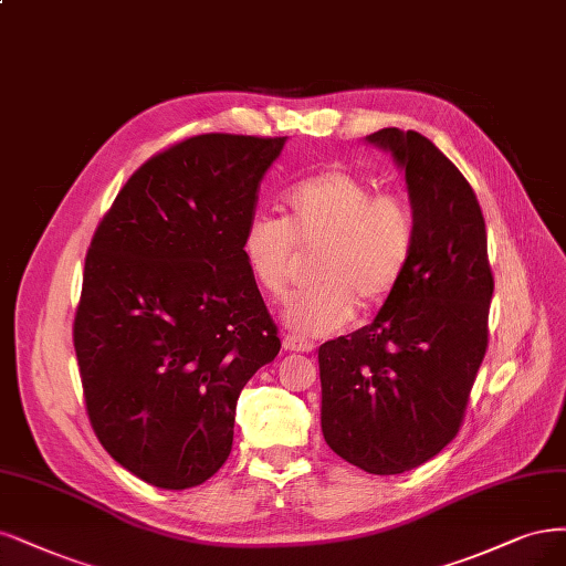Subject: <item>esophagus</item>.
I'll return each instance as SVG.
<instances>
[{"mask_svg":"<svg viewBox=\"0 0 566 566\" xmlns=\"http://www.w3.org/2000/svg\"><path fill=\"white\" fill-rule=\"evenodd\" d=\"M283 348L285 350H295V354H311V350H314V344L304 342L300 337L287 335V337H283Z\"/></svg>","mask_w":566,"mask_h":566,"instance_id":"esophagus-1","label":"esophagus"}]
</instances>
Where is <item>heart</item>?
<instances>
[{
    "label": "heart",
    "mask_w": 566,
    "mask_h": 566,
    "mask_svg": "<svg viewBox=\"0 0 566 566\" xmlns=\"http://www.w3.org/2000/svg\"><path fill=\"white\" fill-rule=\"evenodd\" d=\"M297 248H321L308 287L290 300L285 323L302 337H323L356 314L384 304L398 287L415 250L412 206L348 170H323L285 193V218L252 216L241 255L269 295L283 297Z\"/></svg>",
    "instance_id": "b5f03b06"
}]
</instances>
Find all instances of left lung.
<instances>
[{"label": "left lung", "instance_id": "8db88e82", "mask_svg": "<svg viewBox=\"0 0 566 566\" xmlns=\"http://www.w3.org/2000/svg\"><path fill=\"white\" fill-rule=\"evenodd\" d=\"M405 172L415 250L375 321L318 348L329 450L373 475L433 459L459 433L486 350L494 279L475 191L417 130L365 138Z\"/></svg>", "mask_w": 566, "mask_h": 566}]
</instances>
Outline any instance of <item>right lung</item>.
I'll return each mask as SVG.
<instances>
[{"label": "right lung", "instance_id": "add662e5", "mask_svg": "<svg viewBox=\"0 0 566 566\" xmlns=\"http://www.w3.org/2000/svg\"><path fill=\"white\" fill-rule=\"evenodd\" d=\"M287 138L208 133L130 175L91 241L74 350L107 454L161 490L216 475L237 400L281 350L241 255Z\"/></svg>", "mask_w": 566, "mask_h": 566}]
</instances>
